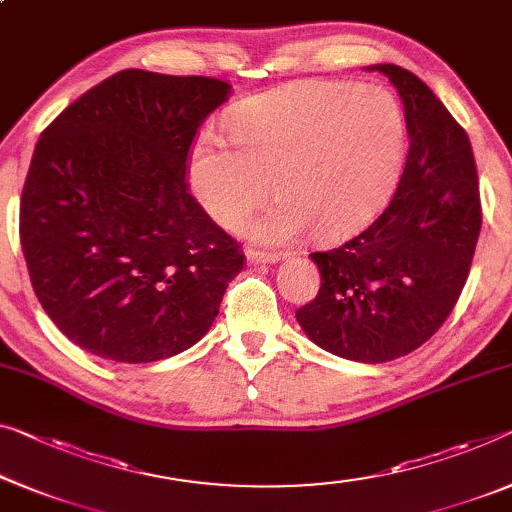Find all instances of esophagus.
<instances>
[{"label":"esophagus","instance_id":"1","mask_svg":"<svg viewBox=\"0 0 512 512\" xmlns=\"http://www.w3.org/2000/svg\"><path fill=\"white\" fill-rule=\"evenodd\" d=\"M282 253H276V250H259V248H248V262L250 264H273L280 262Z\"/></svg>","mask_w":512,"mask_h":512}]
</instances>
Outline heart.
<instances>
[{
  "label": "heart",
  "mask_w": 512,
  "mask_h": 512,
  "mask_svg": "<svg viewBox=\"0 0 512 512\" xmlns=\"http://www.w3.org/2000/svg\"><path fill=\"white\" fill-rule=\"evenodd\" d=\"M230 140L202 135L188 160L193 193L225 227L248 220L271 190L280 200L253 225L262 241L312 230L335 241L361 230L398 181L407 124L391 91L354 82H299L243 103Z\"/></svg>",
  "instance_id": "1"
}]
</instances>
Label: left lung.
Returning <instances> with one entry per match:
<instances>
[{"mask_svg": "<svg viewBox=\"0 0 512 512\" xmlns=\"http://www.w3.org/2000/svg\"><path fill=\"white\" fill-rule=\"evenodd\" d=\"M372 68L400 91L407 163L391 202L365 230L310 255L322 287L296 319L326 352L386 363L421 347L453 312L474 262L483 207L464 128L407 68Z\"/></svg>", "mask_w": 512, "mask_h": 512, "instance_id": "1", "label": "left lung"}]
</instances>
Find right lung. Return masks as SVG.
<instances>
[{
	"instance_id": "obj_1",
	"label": "right lung",
	"mask_w": 512,
	"mask_h": 512,
	"mask_svg": "<svg viewBox=\"0 0 512 512\" xmlns=\"http://www.w3.org/2000/svg\"><path fill=\"white\" fill-rule=\"evenodd\" d=\"M230 85L126 68L36 142L20 243L43 310L87 352L151 363L211 329L241 243L188 193V160Z\"/></svg>"
}]
</instances>
